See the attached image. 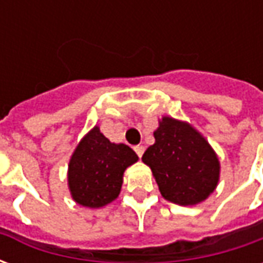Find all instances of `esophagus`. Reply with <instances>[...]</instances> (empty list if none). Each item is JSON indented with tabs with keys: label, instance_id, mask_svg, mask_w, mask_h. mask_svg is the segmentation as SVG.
Returning a JSON list of instances; mask_svg holds the SVG:
<instances>
[{
	"label": "esophagus",
	"instance_id": "1",
	"mask_svg": "<svg viewBox=\"0 0 263 263\" xmlns=\"http://www.w3.org/2000/svg\"><path fill=\"white\" fill-rule=\"evenodd\" d=\"M134 149H135V152H137L138 156H139V158H142L143 152H145V148H143L142 145H137Z\"/></svg>",
	"mask_w": 263,
	"mask_h": 263
}]
</instances>
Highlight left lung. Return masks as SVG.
I'll list each match as a JSON object with an SVG mask.
<instances>
[{"label": "left lung", "instance_id": "1", "mask_svg": "<svg viewBox=\"0 0 263 263\" xmlns=\"http://www.w3.org/2000/svg\"><path fill=\"white\" fill-rule=\"evenodd\" d=\"M155 143L142 156L160 194L179 205H194L213 193L220 179V160L193 126L163 117L154 132Z\"/></svg>", "mask_w": 263, "mask_h": 263}]
</instances>
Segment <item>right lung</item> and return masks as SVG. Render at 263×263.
Instances as JSON below:
<instances>
[{
  "instance_id": "obj_1",
  "label": "right lung",
  "mask_w": 263,
  "mask_h": 263,
  "mask_svg": "<svg viewBox=\"0 0 263 263\" xmlns=\"http://www.w3.org/2000/svg\"><path fill=\"white\" fill-rule=\"evenodd\" d=\"M138 155L125 143H112L94 126L71 155L67 182L76 203L100 209L118 197L122 176Z\"/></svg>"
}]
</instances>
